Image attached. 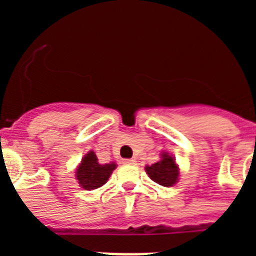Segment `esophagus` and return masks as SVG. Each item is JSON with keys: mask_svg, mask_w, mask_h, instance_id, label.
<instances>
[{"mask_svg": "<svg viewBox=\"0 0 256 256\" xmlns=\"http://www.w3.org/2000/svg\"><path fill=\"white\" fill-rule=\"evenodd\" d=\"M123 162L124 164H134L136 160L134 159H124Z\"/></svg>", "mask_w": 256, "mask_h": 256, "instance_id": "34e87169", "label": "esophagus"}]
</instances>
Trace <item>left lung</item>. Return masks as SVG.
I'll list each match as a JSON object with an SVG mask.
<instances>
[{"label": "left lung", "instance_id": "8db88e82", "mask_svg": "<svg viewBox=\"0 0 256 256\" xmlns=\"http://www.w3.org/2000/svg\"><path fill=\"white\" fill-rule=\"evenodd\" d=\"M146 173L154 182L159 183L160 186L170 187L174 183H177L180 177V169H178L176 160L168 152L162 154V160L155 164L146 166Z\"/></svg>", "mask_w": 256, "mask_h": 256}]
</instances>
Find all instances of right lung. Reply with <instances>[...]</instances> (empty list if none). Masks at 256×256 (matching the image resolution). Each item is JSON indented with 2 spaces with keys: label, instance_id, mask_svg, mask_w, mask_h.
<instances>
[{
  "label": "right lung",
  "instance_id": "add662e5",
  "mask_svg": "<svg viewBox=\"0 0 256 256\" xmlns=\"http://www.w3.org/2000/svg\"><path fill=\"white\" fill-rule=\"evenodd\" d=\"M116 168L115 162L100 164L94 151L86 154L76 172V177L79 184L87 191H92L104 186L112 176V170Z\"/></svg>",
  "mask_w": 256,
  "mask_h": 256
}]
</instances>
